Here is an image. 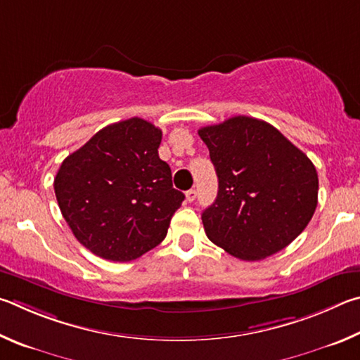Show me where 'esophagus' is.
Returning <instances> with one entry per match:
<instances>
[{"label":"esophagus","mask_w":360,"mask_h":360,"mask_svg":"<svg viewBox=\"0 0 360 360\" xmlns=\"http://www.w3.org/2000/svg\"><path fill=\"white\" fill-rule=\"evenodd\" d=\"M186 200L188 202H194V200H196V196H198V191L196 190H190V191H186Z\"/></svg>","instance_id":"esophagus-1"}]
</instances>
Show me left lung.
Here are the masks:
<instances>
[{
	"mask_svg": "<svg viewBox=\"0 0 360 360\" xmlns=\"http://www.w3.org/2000/svg\"><path fill=\"white\" fill-rule=\"evenodd\" d=\"M199 136L218 175V196L202 213L207 237L242 261L286 248L318 205V172L304 151L262 120L232 117Z\"/></svg>",
	"mask_w": 360,
	"mask_h": 360,
	"instance_id": "8db88e82",
	"label": "left lung"
}]
</instances>
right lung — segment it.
Segmentation results:
<instances>
[{"label":"right lung","instance_id":"right-lung-1","mask_svg":"<svg viewBox=\"0 0 360 360\" xmlns=\"http://www.w3.org/2000/svg\"><path fill=\"white\" fill-rule=\"evenodd\" d=\"M162 132L142 118L98 131L69 155L53 188L63 218L75 238L107 261L137 259L167 234L185 194L160 160Z\"/></svg>","mask_w":360,"mask_h":360}]
</instances>
